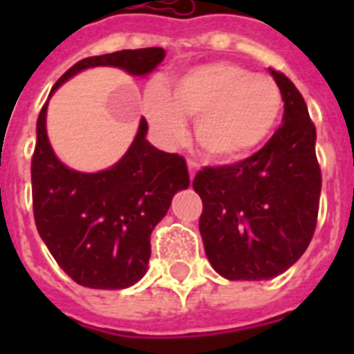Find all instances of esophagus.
<instances>
[{"mask_svg":"<svg viewBox=\"0 0 354 354\" xmlns=\"http://www.w3.org/2000/svg\"><path fill=\"white\" fill-rule=\"evenodd\" d=\"M187 167H189V174H191V178H194V174H196V171L200 169V165L196 163V161L187 160Z\"/></svg>","mask_w":354,"mask_h":354,"instance_id":"1","label":"esophagus"}]
</instances>
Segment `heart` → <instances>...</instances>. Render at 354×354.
Here are the masks:
<instances>
[{"label":"heart","instance_id":"b5f03b06","mask_svg":"<svg viewBox=\"0 0 354 354\" xmlns=\"http://www.w3.org/2000/svg\"><path fill=\"white\" fill-rule=\"evenodd\" d=\"M281 112L283 95L272 77L230 62L187 69L167 91L154 86L145 97V113L163 138H183V119H193L200 150L226 163L255 154L274 133Z\"/></svg>","mask_w":354,"mask_h":354}]
</instances>
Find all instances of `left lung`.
Instances as JSON below:
<instances>
[{
	"instance_id": "left-lung-1",
	"label": "left lung",
	"mask_w": 354,
	"mask_h": 354,
	"mask_svg": "<svg viewBox=\"0 0 354 354\" xmlns=\"http://www.w3.org/2000/svg\"><path fill=\"white\" fill-rule=\"evenodd\" d=\"M270 73L285 101L283 124L250 158L204 167L193 180L204 204L198 226L205 255L232 281L283 274L305 253L318 222L316 127L294 82L275 69Z\"/></svg>"
}]
</instances>
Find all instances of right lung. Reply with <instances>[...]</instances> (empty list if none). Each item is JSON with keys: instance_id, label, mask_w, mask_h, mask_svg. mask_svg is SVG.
I'll use <instances>...</instances> for the list:
<instances>
[{"instance_id": "right-lung-1", "label": "right lung", "mask_w": 354, "mask_h": 354, "mask_svg": "<svg viewBox=\"0 0 354 354\" xmlns=\"http://www.w3.org/2000/svg\"><path fill=\"white\" fill-rule=\"evenodd\" d=\"M165 58L161 47L122 49L88 57L69 68L53 91L86 68L113 66L147 75ZM47 102L36 121L30 160L36 230L58 266L82 286L118 290L138 283L150 259V233L165 216L172 196L189 187L185 160L145 139L141 119L122 160L106 171L77 172L58 161L46 132Z\"/></svg>"}]
</instances>
